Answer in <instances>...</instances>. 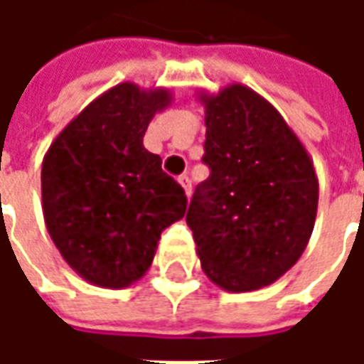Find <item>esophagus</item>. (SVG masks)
<instances>
[{
	"label": "esophagus",
	"instance_id": "34e87169",
	"mask_svg": "<svg viewBox=\"0 0 364 364\" xmlns=\"http://www.w3.org/2000/svg\"><path fill=\"white\" fill-rule=\"evenodd\" d=\"M179 185H181L183 191H185V195L191 197V193H193V185H191L189 175H181V177H179Z\"/></svg>",
	"mask_w": 364,
	"mask_h": 364
}]
</instances>
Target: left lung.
Returning a JSON list of instances; mask_svg holds the SVG:
<instances>
[{
  "label": "left lung",
  "mask_w": 364,
  "mask_h": 364,
  "mask_svg": "<svg viewBox=\"0 0 364 364\" xmlns=\"http://www.w3.org/2000/svg\"><path fill=\"white\" fill-rule=\"evenodd\" d=\"M203 161L210 177L193 195L187 224L200 267L228 292L273 284L304 253L318 214L310 154L267 99L242 83L198 91Z\"/></svg>",
  "instance_id": "8db88e82"
}]
</instances>
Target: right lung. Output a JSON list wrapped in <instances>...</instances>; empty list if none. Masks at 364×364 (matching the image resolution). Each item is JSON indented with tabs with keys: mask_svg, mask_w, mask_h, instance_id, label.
<instances>
[{
	"mask_svg": "<svg viewBox=\"0 0 364 364\" xmlns=\"http://www.w3.org/2000/svg\"><path fill=\"white\" fill-rule=\"evenodd\" d=\"M171 103L167 87L122 82L77 112L44 154V224L83 281L114 290L140 281L161 232L185 216V191L144 148L148 124Z\"/></svg>",
	"mask_w": 364,
	"mask_h": 364,
	"instance_id": "right-lung-1",
	"label": "right lung"
}]
</instances>
